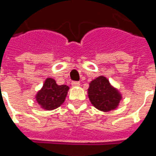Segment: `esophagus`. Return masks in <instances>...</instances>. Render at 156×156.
I'll use <instances>...</instances> for the list:
<instances>
[{
    "label": "esophagus",
    "instance_id": "34e87169",
    "mask_svg": "<svg viewBox=\"0 0 156 156\" xmlns=\"http://www.w3.org/2000/svg\"><path fill=\"white\" fill-rule=\"evenodd\" d=\"M72 85H73V87H77V86L80 85V83L78 82V81H73V82H72Z\"/></svg>",
    "mask_w": 156,
    "mask_h": 156
}]
</instances>
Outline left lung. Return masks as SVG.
Segmentation results:
<instances>
[{
	"label": "left lung",
	"mask_w": 156,
	"mask_h": 156,
	"mask_svg": "<svg viewBox=\"0 0 156 156\" xmlns=\"http://www.w3.org/2000/svg\"><path fill=\"white\" fill-rule=\"evenodd\" d=\"M88 98L95 108L104 112L115 110L122 98L119 90L104 76L98 77L89 83Z\"/></svg>",
	"instance_id": "left-lung-1"
}]
</instances>
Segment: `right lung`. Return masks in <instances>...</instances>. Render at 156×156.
Returning a JSON list of instances; mask_svg holds the SVG:
<instances>
[{
	"label": "right lung",
	"instance_id": "add662e5",
	"mask_svg": "<svg viewBox=\"0 0 156 156\" xmlns=\"http://www.w3.org/2000/svg\"><path fill=\"white\" fill-rule=\"evenodd\" d=\"M69 89L67 85H58L53 78H47L37 92L35 100L43 110H55L65 102Z\"/></svg>",
	"mask_w": 156,
	"mask_h": 156
}]
</instances>
